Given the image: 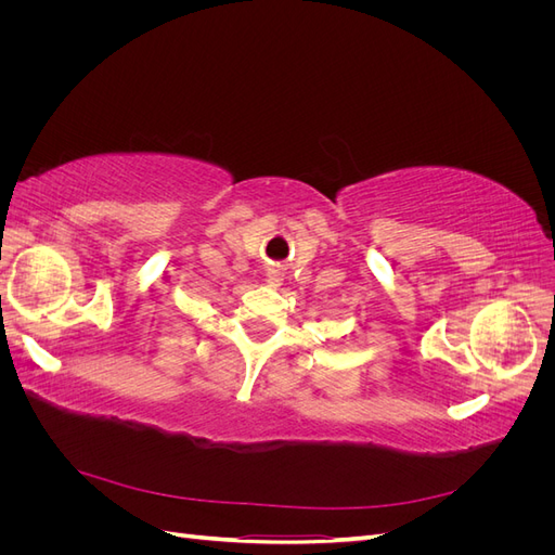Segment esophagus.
<instances>
[{"mask_svg": "<svg viewBox=\"0 0 555 555\" xmlns=\"http://www.w3.org/2000/svg\"><path fill=\"white\" fill-rule=\"evenodd\" d=\"M282 268L280 266H271V268H268V271H266V280H268V284H280L282 282Z\"/></svg>", "mask_w": 555, "mask_h": 555, "instance_id": "1", "label": "esophagus"}]
</instances>
